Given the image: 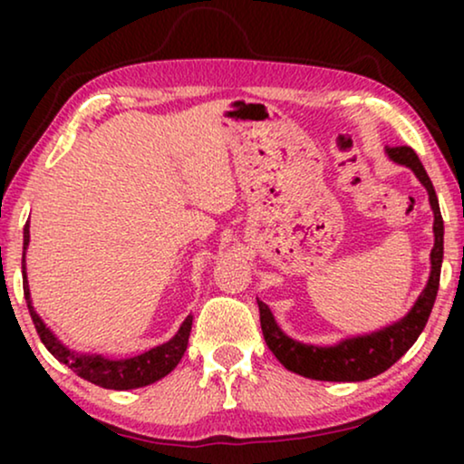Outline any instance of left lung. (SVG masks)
I'll list each match as a JSON object with an SVG mask.
<instances>
[{
  "instance_id": "8db88e82",
  "label": "left lung",
  "mask_w": 464,
  "mask_h": 464,
  "mask_svg": "<svg viewBox=\"0 0 464 464\" xmlns=\"http://www.w3.org/2000/svg\"><path fill=\"white\" fill-rule=\"evenodd\" d=\"M386 154L391 156V160L414 170L416 177L429 192V202L435 215V246L430 251L429 283L408 316H403L395 325L384 327L370 335L344 340L338 346H308L287 338L278 329L270 308L257 300L259 323H262L266 344H268L270 351L275 353V357L289 372L300 373L304 378L327 380V382H359V380L378 376V373L389 370L392 363H397L410 351V346L414 344L424 325H427L430 310H433L437 289H440L443 259V219L440 202H437L433 183H430L427 170H424L422 162L418 160L414 150L408 148V145H399V148H386Z\"/></svg>"
}]
</instances>
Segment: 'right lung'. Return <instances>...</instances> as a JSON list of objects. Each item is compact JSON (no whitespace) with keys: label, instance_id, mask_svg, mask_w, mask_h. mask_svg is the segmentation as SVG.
I'll use <instances>...</instances> for the list:
<instances>
[{"label":"right lung","instance_id":"obj_1","mask_svg":"<svg viewBox=\"0 0 464 464\" xmlns=\"http://www.w3.org/2000/svg\"><path fill=\"white\" fill-rule=\"evenodd\" d=\"M29 245V221L24 226V243H23V275H24V249ZM23 289H24V300H27L29 314L34 319V325L37 329V335L44 342V346L48 348L50 353L54 354V359H59L61 363H65L69 370H73L80 378L88 380V382L103 386V389H113V391H130L139 389V386H148L156 380H160L170 373L179 363L183 353L188 348L189 332H192V316H188L179 327V332L173 340H169L167 344L151 348V351L137 354L132 359H120V361H110L103 359L101 354H75L61 344L59 340L54 338L53 332L44 325L40 316L31 306V295H29V285L27 278L23 276Z\"/></svg>","mask_w":464,"mask_h":464}]
</instances>
